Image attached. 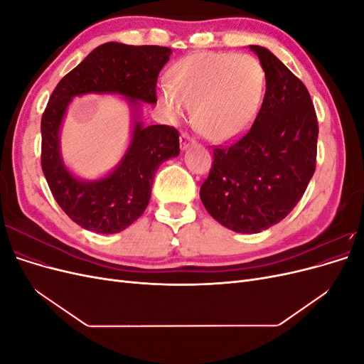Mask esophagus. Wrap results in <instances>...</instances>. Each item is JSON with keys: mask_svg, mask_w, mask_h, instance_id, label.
<instances>
[{"mask_svg": "<svg viewBox=\"0 0 364 364\" xmlns=\"http://www.w3.org/2000/svg\"><path fill=\"white\" fill-rule=\"evenodd\" d=\"M193 142V136L188 134V132H182L181 135V147L186 149Z\"/></svg>", "mask_w": 364, "mask_h": 364, "instance_id": "esophagus-1", "label": "esophagus"}]
</instances>
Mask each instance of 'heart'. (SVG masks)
Instances as JSON below:
<instances>
[{"mask_svg": "<svg viewBox=\"0 0 364 364\" xmlns=\"http://www.w3.org/2000/svg\"><path fill=\"white\" fill-rule=\"evenodd\" d=\"M266 74L249 54L223 51L196 53L179 60L168 73V90L161 92L167 111L179 118L182 107L193 109L199 134L215 142L240 135L258 114Z\"/></svg>", "mask_w": 364, "mask_h": 364, "instance_id": "obj_1", "label": "heart"}]
</instances>
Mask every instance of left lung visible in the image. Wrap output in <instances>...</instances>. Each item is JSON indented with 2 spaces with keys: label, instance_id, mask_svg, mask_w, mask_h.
Masks as SVG:
<instances>
[{
  "label": "left lung",
  "instance_id": "obj_1",
  "mask_svg": "<svg viewBox=\"0 0 364 364\" xmlns=\"http://www.w3.org/2000/svg\"><path fill=\"white\" fill-rule=\"evenodd\" d=\"M250 50L266 73L261 109L243 136L214 149L200 186L206 211L243 234L279 223L301 200L316 170L318 135L305 85L267 48Z\"/></svg>",
  "mask_w": 364,
  "mask_h": 364
}]
</instances>
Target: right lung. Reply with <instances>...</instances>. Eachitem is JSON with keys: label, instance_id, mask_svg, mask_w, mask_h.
Here are the masks:
<instances>
[{"label": "right lung", "instance_id": "1", "mask_svg": "<svg viewBox=\"0 0 364 364\" xmlns=\"http://www.w3.org/2000/svg\"><path fill=\"white\" fill-rule=\"evenodd\" d=\"M171 53L159 46L103 43L65 75L50 95L41 119L42 171L58 205L79 226L97 234H117L141 217L159 165L179 155V132L165 124L144 127L138 121L117 170L105 179L83 182L65 168L59 151V129L71 98L115 92L132 105H155L158 75Z\"/></svg>", "mask_w": 364, "mask_h": 364}]
</instances>
